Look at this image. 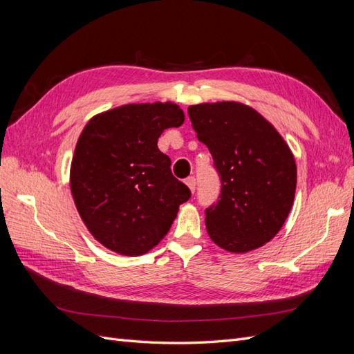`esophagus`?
<instances>
[{"instance_id": "obj_1", "label": "esophagus", "mask_w": 354, "mask_h": 354, "mask_svg": "<svg viewBox=\"0 0 354 354\" xmlns=\"http://www.w3.org/2000/svg\"><path fill=\"white\" fill-rule=\"evenodd\" d=\"M186 185L189 186V189H190L192 192H195V189H196V178H195L194 176H189V177L186 178Z\"/></svg>"}]
</instances>
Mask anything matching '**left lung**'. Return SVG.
Wrapping results in <instances>:
<instances>
[{"label": "left lung", "instance_id": "1", "mask_svg": "<svg viewBox=\"0 0 354 354\" xmlns=\"http://www.w3.org/2000/svg\"><path fill=\"white\" fill-rule=\"evenodd\" d=\"M187 112L221 183L217 202L205 209L209 238L230 252L259 248L291 211L297 186L291 151L273 125L245 104L202 103Z\"/></svg>", "mask_w": 354, "mask_h": 354}]
</instances>
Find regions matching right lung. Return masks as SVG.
<instances>
[{"label": "right lung", "mask_w": 354, "mask_h": 354, "mask_svg": "<svg viewBox=\"0 0 354 354\" xmlns=\"http://www.w3.org/2000/svg\"><path fill=\"white\" fill-rule=\"evenodd\" d=\"M183 121L177 104L158 102L120 106L85 125L71 190L84 224L106 248L131 257L152 250L190 199V189L158 149L162 131Z\"/></svg>", "instance_id": "add662e5"}]
</instances>
